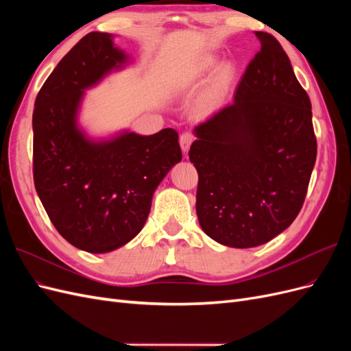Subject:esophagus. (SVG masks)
Instances as JSON below:
<instances>
[{"label": "esophagus", "mask_w": 351, "mask_h": 351, "mask_svg": "<svg viewBox=\"0 0 351 351\" xmlns=\"http://www.w3.org/2000/svg\"><path fill=\"white\" fill-rule=\"evenodd\" d=\"M192 142H193V134L192 133L184 132V133H182V136H180V146H182V149H183L184 154L189 151V147H190V145H192Z\"/></svg>", "instance_id": "1"}]
</instances>
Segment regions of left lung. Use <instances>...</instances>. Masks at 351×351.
Masks as SVG:
<instances>
[{
  "mask_svg": "<svg viewBox=\"0 0 351 351\" xmlns=\"http://www.w3.org/2000/svg\"><path fill=\"white\" fill-rule=\"evenodd\" d=\"M234 102L195 127L189 158L199 174L196 214L206 234L247 249L299 215L316 161L312 105L290 58L267 32Z\"/></svg>",
  "mask_w": 351,
  "mask_h": 351,
  "instance_id": "left-lung-1",
  "label": "left lung"
}]
</instances>
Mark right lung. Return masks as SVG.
Masks as SVG:
<instances>
[{
    "label": "right lung",
    "mask_w": 351,
    "mask_h": 351,
    "mask_svg": "<svg viewBox=\"0 0 351 351\" xmlns=\"http://www.w3.org/2000/svg\"><path fill=\"white\" fill-rule=\"evenodd\" d=\"M125 61L112 35L90 32L49 74L32 119L38 196L60 234L90 253L115 250L139 234L155 189L182 161L174 129L93 142L77 127L83 92Z\"/></svg>",
    "instance_id": "obj_1"
}]
</instances>
